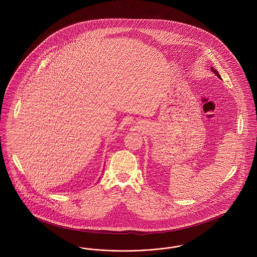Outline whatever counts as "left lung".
I'll return each mask as SVG.
<instances>
[{"label":"left lung","instance_id":"obj_1","mask_svg":"<svg viewBox=\"0 0 257 257\" xmlns=\"http://www.w3.org/2000/svg\"><path fill=\"white\" fill-rule=\"evenodd\" d=\"M211 69H212V71H213V72H214V73L216 74V75H217V76H218V77H219V78H220V74H219V72H218V71H217V70H216V69H214V68H213V67H211Z\"/></svg>","mask_w":257,"mask_h":257}]
</instances>
